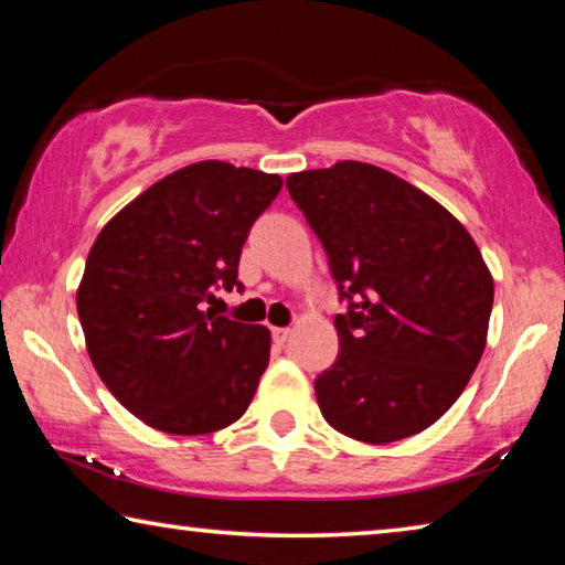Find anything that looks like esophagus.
<instances>
[{"label": "esophagus", "mask_w": 565, "mask_h": 565, "mask_svg": "<svg viewBox=\"0 0 565 565\" xmlns=\"http://www.w3.org/2000/svg\"><path fill=\"white\" fill-rule=\"evenodd\" d=\"M271 337H274V341H276V343H284V341H289V337H291V329H286V327H274V329H271Z\"/></svg>", "instance_id": "34e87169"}]
</instances>
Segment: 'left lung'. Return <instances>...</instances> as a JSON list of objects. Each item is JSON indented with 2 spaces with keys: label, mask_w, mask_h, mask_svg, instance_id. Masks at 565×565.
I'll return each mask as SVG.
<instances>
[{
  "label": "left lung",
  "mask_w": 565,
  "mask_h": 565,
  "mask_svg": "<svg viewBox=\"0 0 565 565\" xmlns=\"http://www.w3.org/2000/svg\"><path fill=\"white\" fill-rule=\"evenodd\" d=\"M286 186L351 299L333 319L339 359L313 384L321 416L376 446L426 431L489 339L493 276L473 236L426 191L363 161L296 171Z\"/></svg>",
  "instance_id": "8db88e82"
}]
</instances>
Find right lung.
I'll list each match as a JSON object with an SVG mask.
<instances>
[{
	"instance_id": "obj_1",
	"label": "right lung",
	"mask_w": 565,
	"mask_h": 565,
	"mask_svg": "<svg viewBox=\"0 0 565 565\" xmlns=\"http://www.w3.org/2000/svg\"><path fill=\"white\" fill-rule=\"evenodd\" d=\"M281 184L196 161L141 191L94 238L76 289L89 359L114 398L157 431H222L252 404L271 333L206 303L216 286L238 284L248 228Z\"/></svg>"
}]
</instances>
